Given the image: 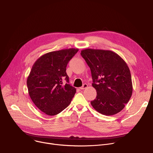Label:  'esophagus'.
I'll return each instance as SVG.
<instances>
[{
    "instance_id": "34e87169",
    "label": "esophagus",
    "mask_w": 153,
    "mask_h": 153,
    "mask_svg": "<svg viewBox=\"0 0 153 153\" xmlns=\"http://www.w3.org/2000/svg\"><path fill=\"white\" fill-rule=\"evenodd\" d=\"M87 87H88V85L85 83V84H84L83 86H82L81 87H80L79 89H86Z\"/></svg>"
}]
</instances>
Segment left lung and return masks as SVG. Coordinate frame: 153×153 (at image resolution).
Segmentation results:
<instances>
[{"label": "left lung", "instance_id": "left-lung-1", "mask_svg": "<svg viewBox=\"0 0 153 153\" xmlns=\"http://www.w3.org/2000/svg\"><path fill=\"white\" fill-rule=\"evenodd\" d=\"M89 67L96 98L91 102L99 113L111 116L120 112L130 100L132 83L130 70L117 54L109 50L86 49L81 51Z\"/></svg>", "mask_w": 153, "mask_h": 153}]
</instances>
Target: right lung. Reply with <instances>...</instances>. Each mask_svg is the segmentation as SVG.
Returning a JSON list of instances; mask_svg holds the SVG:
<instances>
[{"mask_svg":"<svg viewBox=\"0 0 153 153\" xmlns=\"http://www.w3.org/2000/svg\"><path fill=\"white\" fill-rule=\"evenodd\" d=\"M78 51L70 48L50 52L33 65L27 79L29 94L45 114L54 116L61 113L74 97L76 89L68 84L66 67Z\"/></svg>","mask_w":153,"mask_h":153,"instance_id":"right-lung-1","label":"right lung"}]
</instances>
